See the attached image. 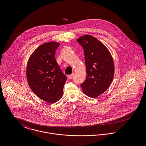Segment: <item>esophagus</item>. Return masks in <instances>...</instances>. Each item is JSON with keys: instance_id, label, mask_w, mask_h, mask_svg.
<instances>
[{"instance_id": "34e87169", "label": "esophagus", "mask_w": 146, "mask_h": 146, "mask_svg": "<svg viewBox=\"0 0 146 146\" xmlns=\"http://www.w3.org/2000/svg\"><path fill=\"white\" fill-rule=\"evenodd\" d=\"M73 75H74V74H71V75H68V76H67L68 79H71L72 78V76H73Z\"/></svg>"}]
</instances>
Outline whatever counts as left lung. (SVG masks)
<instances>
[{"label":"left lung","instance_id":"1","mask_svg":"<svg viewBox=\"0 0 146 146\" xmlns=\"http://www.w3.org/2000/svg\"><path fill=\"white\" fill-rule=\"evenodd\" d=\"M77 41L83 47L86 71L81 87L86 96L95 98L103 94L113 80V60L108 48L95 37L86 34Z\"/></svg>","mask_w":146,"mask_h":146}]
</instances>
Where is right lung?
Returning a JSON list of instances; mask_svg holds the SVG:
<instances>
[{
    "instance_id": "add662e5",
    "label": "right lung",
    "mask_w": 146,
    "mask_h": 146,
    "mask_svg": "<svg viewBox=\"0 0 146 146\" xmlns=\"http://www.w3.org/2000/svg\"><path fill=\"white\" fill-rule=\"evenodd\" d=\"M58 42H44L30 55L26 66V78L31 90L42 101L53 104L63 96L66 76L55 59Z\"/></svg>"
}]
</instances>
